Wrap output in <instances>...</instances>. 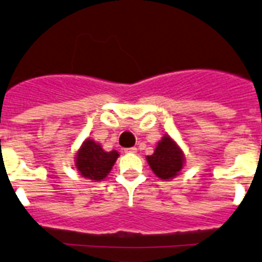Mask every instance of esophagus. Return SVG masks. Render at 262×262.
Returning a JSON list of instances; mask_svg holds the SVG:
<instances>
[{"label": "esophagus", "mask_w": 262, "mask_h": 262, "mask_svg": "<svg viewBox=\"0 0 262 262\" xmlns=\"http://www.w3.org/2000/svg\"><path fill=\"white\" fill-rule=\"evenodd\" d=\"M124 151H125L126 154H137L136 147H129V148H125Z\"/></svg>", "instance_id": "1"}]
</instances>
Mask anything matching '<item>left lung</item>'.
Masks as SVG:
<instances>
[{"label": "left lung", "instance_id": "1", "mask_svg": "<svg viewBox=\"0 0 262 262\" xmlns=\"http://www.w3.org/2000/svg\"><path fill=\"white\" fill-rule=\"evenodd\" d=\"M147 162L160 179H172L183 169L184 155L169 136H164L157 143L154 154L147 156Z\"/></svg>", "mask_w": 262, "mask_h": 262}]
</instances>
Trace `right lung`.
<instances>
[{
    "instance_id": "right-lung-1",
    "label": "right lung",
    "mask_w": 262,
    "mask_h": 262,
    "mask_svg": "<svg viewBox=\"0 0 262 262\" xmlns=\"http://www.w3.org/2000/svg\"><path fill=\"white\" fill-rule=\"evenodd\" d=\"M118 157L119 152L103 151L100 144L88 138L77 152L75 166L83 178L100 182L107 177Z\"/></svg>"
}]
</instances>
